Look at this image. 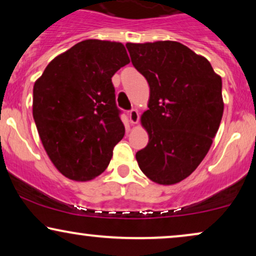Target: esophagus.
Here are the masks:
<instances>
[{
  "label": "esophagus",
  "instance_id": "1",
  "mask_svg": "<svg viewBox=\"0 0 256 256\" xmlns=\"http://www.w3.org/2000/svg\"><path fill=\"white\" fill-rule=\"evenodd\" d=\"M129 121H130L132 124H136L140 120V115H138V112L136 110H132L129 112Z\"/></svg>",
  "mask_w": 256,
  "mask_h": 256
}]
</instances>
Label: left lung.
<instances>
[{
    "label": "left lung",
    "instance_id": "8db88e82",
    "mask_svg": "<svg viewBox=\"0 0 256 256\" xmlns=\"http://www.w3.org/2000/svg\"><path fill=\"white\" fill-rule=\"evenodd\" d=\"M126 46L150 88L149 110L141 115L149 142L136 152V160L150 180L180 183L202 163L219 129L222 76L208 59L178 42Z\"/></svg>",
    "mask_w": 256,
    "mask_h": 256
}]
</instances>
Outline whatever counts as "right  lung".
<instances>
[{"label": "right lung", "mask_w": 256, "mask_h": 256, "mask_svg": "<svg viewBox=\"0 0 256 256\" xmlns=\"http://www.w3.org/2000/svg\"><path fill=\"white\" fill-rule=\"evenodd\" d=\"M129 62L122 43L86 40L52 59L34 82L38 134L48 158L70 180L102 174L124 138L112 76Z\"/></svg>", "instance_id": "add662e5"}]
</instances>
